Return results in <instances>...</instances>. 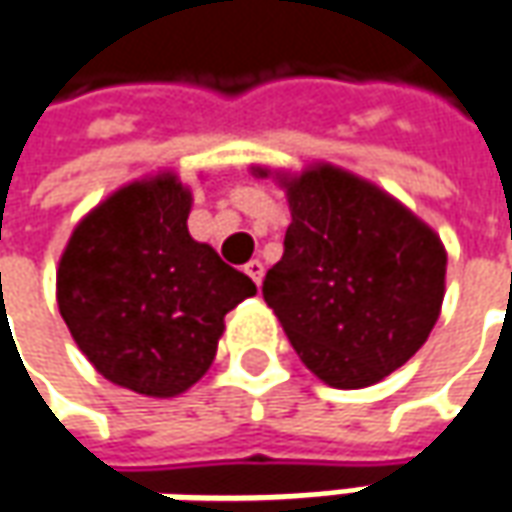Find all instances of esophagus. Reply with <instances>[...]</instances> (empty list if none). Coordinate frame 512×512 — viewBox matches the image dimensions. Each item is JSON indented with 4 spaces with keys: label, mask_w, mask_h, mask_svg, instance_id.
<instances>
[{
    "label": "esophagus",
    "mask_w": 512,
    "mask_h": 512,
    "mask_svg": "<svg viewBox=\"0 0 512 512\" xmlns=\"http://www.w3.org/2000/svg\"><path fill=\"white\" fill-rule=\"evenodd\" d=\"M243 269H246V274H249V277L255 280L257 286H260V280H263V263H260V260H249V263H246Z\"/></svg>",
    "instance_id": "34e87169"
}]
</instances>
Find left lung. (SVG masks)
I'll return each mask as SVG.
<instances>
[{
	"instance_id": "left-lung-1",
	"label": "left lung",
	"mask_w": 512,
	"mask_h": 512,
	"mask_svg": "<svg viewBox=\"0 0 512 512\" xmlns=\"http://www.w3.org/2000/svg\"><path fill=\"white\" fill-rule=\"evenodd\" d=\"M283 186L291 223L263 300L326 385H374L428 340L445 297V246L402 203L343 169L323 164Z\"/></svg>"
}]
</instances>
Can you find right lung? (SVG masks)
Masks as SVG:
<instances>
[{
    "label": "right lung",
    "instance_id": "right-lung-1",
    "mask_svg": "<svg viewBox=\"0 0 512 512\" xmlns=\"http://www.w3.org/2000/svg\"><path fill=\"white\" fill-rule=\"evenodd\" d=\"M175 175L118 189L76 226L56 272L64 323L98 374L147 397H175L209 371L223 317L255 294L186 229Z\"/></svg>",
    "mask_w": 512,
    "mask_h": 512
}]
</instances>
